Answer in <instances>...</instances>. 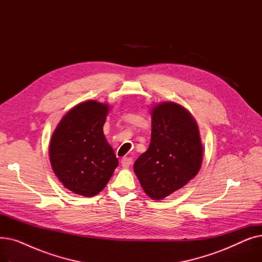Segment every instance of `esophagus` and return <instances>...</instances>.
<instances>
[{"mask_svg": "<svg viewBox=\"0 0 262 262\" xmlns=\"http://www.w3.org/2000/svg\"><path fill=\"white\" fill-rule=\"evenodd\" d=\"M121 164L123 168H128L132 164V158L130 157H123L121 160Z\"/></svg>", "mask_w": 262, "mask_h": 262, "instance_id": "1", "label": "esophagus"}]
</instances>
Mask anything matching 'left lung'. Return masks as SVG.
Instances as JSON below:
<instances>
[{
	"mask_svg": "<svg viewBox=\"0 0 262 262\" xmlns=\"http://www.w3.org/2000/svg\"><path fill=\"white\" fill-rule=\"evenodd\" d=\"M150 143L135 161L134 171L146 195L159 201L196 176L203 145L198 123L184 106L161 102L150 108Z\"/></svg>",
	"mask_w": 262,
	"mask_h": 262,
	"instance_id": "obj_1",
	"label": "left lung"
}]
</instances>
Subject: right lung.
Masks as SVG:
<instances>
[{
	"label": "right lung",
	"instance_id": "obj_1",
	"mask_svg": "<svg viewBox=\"0 0 262 262\" xmlns=\"http://www.w3.org/2000/svg\"><path fill=\"white\" fill-rule=\"evenodd\" d=\"M110 106L81 102L61 118L49 146L52 169L64 188L91 198L106 187L119 161L103 132Z\"/></svg>",
	"mask_w": 262,
	"mask_h": 262
}]
</instances>
